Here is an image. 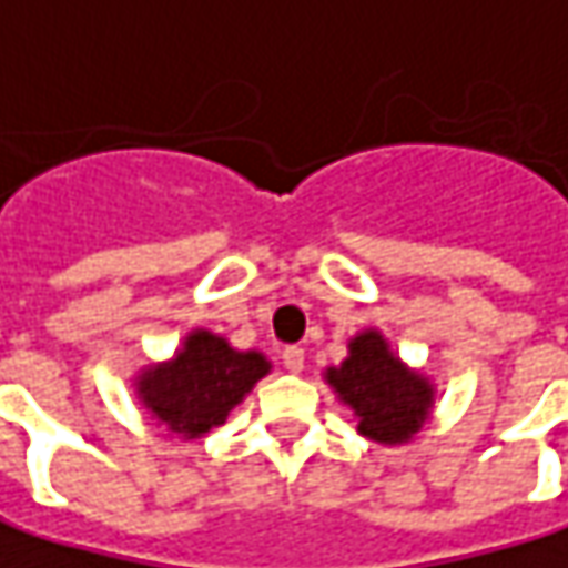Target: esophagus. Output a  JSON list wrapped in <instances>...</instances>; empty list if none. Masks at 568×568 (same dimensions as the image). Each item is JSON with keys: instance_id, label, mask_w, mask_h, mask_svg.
<instances>
[{"instance_id": "1", "label": "esophagus", "mask_w": 568, "mask_h": 568, "mask_svg": "<svg viewBox=\"0 0 568 568\" xmlns=\"http://www.w3.org/2000/svg\"><path fill=\"white\" fill-rule=\"evenodd\" d=\"M283 365H285V372L298 375V372L305 368V349H302V346H285V349H283Z\"/></svg>"}]
</instances>
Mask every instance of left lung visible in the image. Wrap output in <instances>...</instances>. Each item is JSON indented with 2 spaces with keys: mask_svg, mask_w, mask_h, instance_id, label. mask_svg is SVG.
Returning a JSON list of instances; mask_svg holds the SVG:
<instances>
[{
  "mask_svg": "<svg viewBox=\"0 0 568 568\" xmlns=\"http://www.w3.org/2000/svg\"><path fill=\"white\" fill-rule=\"evenodd\" d=\"M346 349V358L324 372V382L353 409L358 435L378 445L413 442L432 416L435 384L409 368L375 327L356 333Z\"/></svg>",
  "mask_w": 568,
  "mask_h": 568,
  "instance_id": "1",
  "label": "left lung"
}]
</instances>
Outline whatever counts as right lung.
Here are the masks:
<instances>
[{
	"instance_id": "1",
	"label": "right lung",
	"mask_w": 568,
	"mask_h": 568,
	"mask_svg": "<svg viewBox=\"0 0 568 568\" xmlns=\"http://www.w3.org/2000/svg\"><path fill=\"white\" fill-rule=\"evenodd\" d=\"M270 358L257 349H235L219 333L190 331L181 349L136 375V397L149 416L181 438H203L270 375Z\"/></svg>"
}]
</instances>
